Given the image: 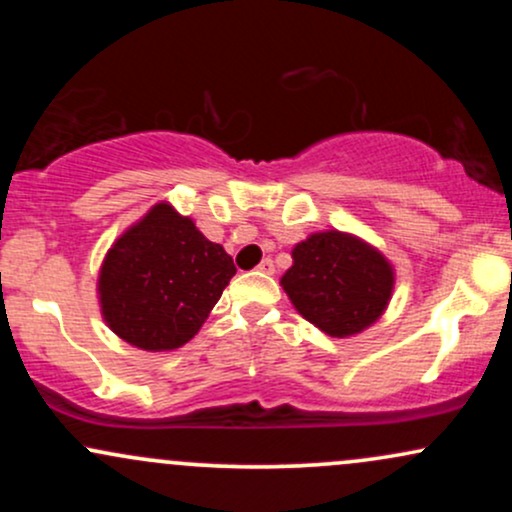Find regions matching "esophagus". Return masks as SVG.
<instances>
[{
	"label": "esophagus",
	"instance_id": "34e87169",
	"mask_svg": "<svg viewBox=\"0 0 512 512\" xmlns=\"http://www.w3.org/2000/svg\"><path fill=\"white\" fill-rule=\"evenodd\" d=\"M257 272L262 274H274V260L272 257H264V260L257 264Z\"/></svg>",
	"mask_w": 512,
	"mask_h": 512
}]
</instances>
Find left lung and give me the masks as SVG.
<instances>
[{"instance_id": "obj_1", "label": "left lung", "mask_w": 512, "mask_h": 512, "mask_svg": "<svg viewBox=\"0 0 512 512\" xmlns=\"http://www.w3.org/2000/svg\"><path fill=\"white\" fill-rule=\"evenodd\" d=\"M390 264L378 250L339 231L315 233L293 248L281 286L305 320L332 337L366 330L390 301Z\"/></svg>"}]
</instances>
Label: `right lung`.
<instances>
[{
  "label": "right lung",
  "instance_id": "obj_1",
  "mask_svg": "<svg viewBox=\"0 0 512 512\" xmlns=\"http://www.w3.org/2000/svg\"><path fill=\"white\" fill-rule=\"evenodd\" d=\"M233 274V257L221 245L158 204L105 257L98 281L103 315L132 346L178 349L199 332Z\"/></svg>",
  "mask_w": 512,
  "mask_h": 512
}]
</instances>
